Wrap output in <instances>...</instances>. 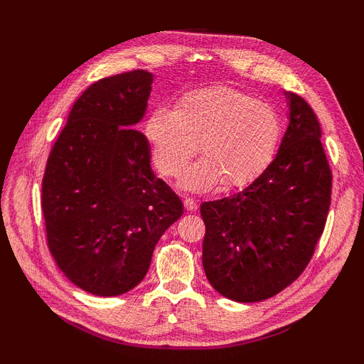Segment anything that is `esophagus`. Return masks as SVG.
I'll return each mask as SVG.
<instances>
[{
  "label": "esophagus",
  "instance_id": "1",
  "mask_svg": "<svg viewBox=\"0 0 364 364\" xmlns=\"http://www.w3.org/2000/svg\"><path fill=\"white\" fill-rule=\"evenodd\" d=\"M184 208L188 211H196L197 210V202L194 198H184Z\"/></svg>",
  "mask_w": 364,
  "mask_h": 364
}]
</instances>
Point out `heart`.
Masks as SVG:
<instances>
[{
    "mask_svg": "<svg viewBox=\"0 0 364 364\" xmlns=\"http://www.w3.org/2000/svg\"><path fill=\"white\" fill-rule=\"evenodd\" d=\"M145 134L153 146L158 168L167 176L183 172L198 150L203 158L181 176L189 191H208L222 181L223 188L250 183L272 159L280 120L266 103L228 87L189 92L175 111L150 114Z\"/></svg>",
    "mask_w": 364,
    "mask_h": 364,
    "instance_id": "1",
    "label": "heart"
}]
</instances>
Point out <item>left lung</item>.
I'll list each match as a JSON object with an SVG mask.
<instances>
[{"label": "left lung", "instance_id": "1", "mask_svg": "<svg viewBox=\"0 0 364 364\" xmlns=\"http://www.w3.org/2000/svg\"><path fill=\"white\" fill-rule=\"evenodd\" d=\"M283 94L288 127L272 162L242 191L200 206L208 282L242 304L274 297L297 280L330 208L331 172L319 120L304 98Z\"/></svg>", "mask_w": 364, "mask_h": 364}]
</instances>
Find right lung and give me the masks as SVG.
<instances>
[{"label":"right lung","mask_w":364,"mask_h":364,"mask_svg":"<svg viewBox=\"0 0 364 364\" xmlns=\"http://www.w3.org/2000/svg\"><path fill=\"white\" fill-rule=\"evenodd\" d=\"M153 75L133 70L92 84L76 100L46 162L42 210L54 261L94 296L144 280L154 245L183 214L180 197L153 173L137 131Z\"/></svg>","instance_id":"add662e5"}]
</instances>
